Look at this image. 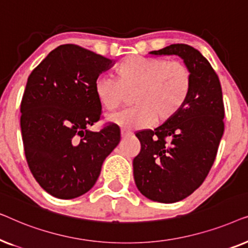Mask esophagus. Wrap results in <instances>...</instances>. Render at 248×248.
Here are the masks:
<instances>
[{
    "instance_id": "obj_1",
    "label": "esophagus",
    "mask_w": 248,
    "mask_h": 248,
    "mask_svg": "<svg viewBox=\"0 0 248 248\" xmlns=\"http://www.w3.org/2000/svg\"><path fill=\"white\" fill-rule=\"evenodd\" d=\"M121 134H122V138L125 139V138H127V137H130V135H132V132L128 131V130H122Z\"/></svg>"
}]
</instances>
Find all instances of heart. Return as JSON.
<instances>
[{"mask_svg": "<svg viewBox=\"0 0 248 248\" xmlns=\"http://www.w3.org/2000/svg\"><path fill=\"white\" fill-rule=\"evenodd\" d=\"M115 80L98 78L93 93L107 111L118 109L134 93L135 107L110 117L124 128H144L170 121L187 103L192 93V71L186 64L158 57L126 56L114 70Z\"/></svg>", "mask_w": 248, "mask_h": 248, "instance_id": "obj_1", "label": "heart"}]
</instances>
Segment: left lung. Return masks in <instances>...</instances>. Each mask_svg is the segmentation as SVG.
Segmentation results:
<instances>
[{"mask_svg": "<svg viewBox=\"0 0 248 248\" xmlns=\"http://www.w3.org/2000/svg\"><path fill=\"white\" fill-rule=\"evenodd\" d=\"M151 55H177L192 71L187 103L170 121L137 132L141 150L133 159L137 187L161 203L184 200L199 188L213 162L225 131V107L219 78L209 61L185 44H172Z\"/></svg>", "mask_w": 248, "mask_h": 248, "instance_id": "1", "label": "left lung"}]
</instances>
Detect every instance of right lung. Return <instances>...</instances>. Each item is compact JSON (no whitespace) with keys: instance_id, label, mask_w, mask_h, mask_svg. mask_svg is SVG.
Returning a JSON list of instances; mask_svg holds the SVG:
<instances>
[{"instance_id":"right-lung-1","label":"right lung","mask_w":248,"mask_h":248,"mask_svg":"<svg viewBox=\"0 0 248 248\" xmlns=\"http://www.w3.org/2000/svg\"><path fill=\"white\" fill-rule=\"evenodd\" d=\"M113 65V60L66 44L53 49L27 81L20 106L26 159L38 184L57 199L89 191L120 143L116 124L99 132L88 128L101 117L93 84Z\"/></svg>"}]
</instances>
